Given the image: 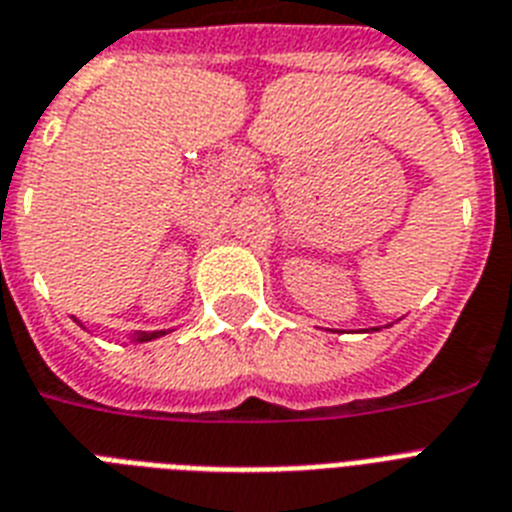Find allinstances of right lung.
Wrapping results in <instances>:
<instances>
[{"label": "right lung", "mask_w": 512, "mask_h": 512, "mask_svg": "<svg viewBox=\"0 0 512 512\" xmlns=\"http://www.w3.org/2000/svg\"><path fill=\"white\" fill-rule=\"evenodd\" d=\"M159 335H164V332H151V335H138V340H140V342H146V340H154V337H159Z\"/></svg>", "instance_id": "add662e5"}]
</instances>
